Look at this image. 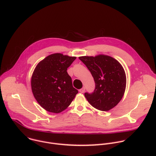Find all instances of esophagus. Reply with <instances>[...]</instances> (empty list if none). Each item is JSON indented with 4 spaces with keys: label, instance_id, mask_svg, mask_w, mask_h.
Masks as SVG:
<instances>
[{
    "label": "esophagus",
    "instance_id": "1",
    "mask_svg": "<svg viewBox=\"0 0 156 156\" xmlns=\"http://www.w3.org/2000/svg\"><path fill=\"white\" fill-rule=\"evenodd\" d=\"M79 91L81 93H84V91H85V88H82L81 89H80V90H79Z\"/></svg>",
    "mask_w": 156,
    "mask_h": 156
}]
</instances>
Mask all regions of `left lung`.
Wrapping results in <instances>:
<instances>
[{
  "instance_id": "8db88e82",
  "label": "left lung",
  "mask_w": 156,
  "mask_h": 156,
  "mask_svg": "<svg viewBox=\"0 0 156 156\" xmlns=\"http://www.w3.org/2000/svg\"><path fill=\"white\" fill-rule=\"evenodd\" d=\"M79 59L88 68L95 82L94 92L84 93L88 101L103 111L115 107L122 98L126 87L125 71L121 63L106 55L83 56Z\"/></svg>"
}]
</instances>
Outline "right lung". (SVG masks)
I'll return each instance as SVG.
<instances>
[{
	"label": "right lung",
	"mask_w": 156,
	"mask_h": 156,
	"mask_svg": "<svg viewBox=\"0 0 156 156\" xmlns=\"http://www.w3.org/2000/svg\"><path fill=\"white\" fill-rule=\"evenodd\" d=\"M76 58L56 53L47 56L36 66L31 78L32 91L38 103L46 111L62 112L78 93L66 71Z\"/></svg>",
	"instance_id": "right-lung-1"
}]
</instances>
